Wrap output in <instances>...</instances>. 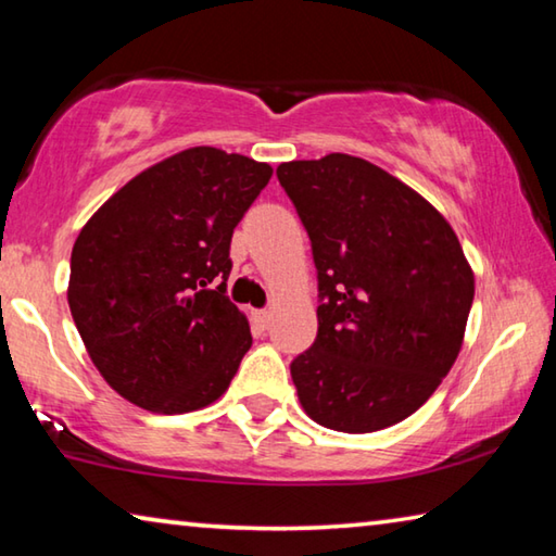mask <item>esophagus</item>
I'll return each instance as SVG.
<instances>
[{"label": "esophagus", "instance_id": "1", "mask_svg": "<svg viewBox=\"0 0 556 556\" xmlns=\"http://www.w3.org/2000/svg\"><path fill=\"white\" fill-rule=\"evenodd\" d=\"M252 321H255V326H260L262 331L269 326V312H265V308H260V312H252Z\"/></svg>", "mask_w": 556, "mask_h": 556}]
</instances>
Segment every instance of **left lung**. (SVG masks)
<instances>
[{
	"label": "left lung",
	"mask_w": 556,
	"mask_h": 556,
	"mask_svg": "<svg viewBox=\"0 0 556 556\" xmlns=\"http://www.w3.org/2000/svg\"><path fill=\"white\" fill-rule=\"evenodd\" d=\"M318 269L314 345L291 380L316 425L368 434L417 412L464 345L476 279L425 195L351 154L277 166Z\"/></svg>",
	"instance_id": "8db88e82"
}]
</instances>
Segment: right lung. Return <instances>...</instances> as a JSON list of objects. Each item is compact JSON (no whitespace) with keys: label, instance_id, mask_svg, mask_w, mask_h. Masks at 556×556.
I'll return each instance as SVG.
<instances>
[{"label":"right lung","instance_id":"right-lung-1","mask_svg":"<svg viewBox=\"0 0 556 556\" xmlns=\"http://www.w3.org/2000/svg\"><path fill=\"white\" fill-rule=\"evenodd\" d=\"M271 166L191 147L144 168L83 225L68 306L90 361L119 397L154 414L213 404L250 351L225 296L230 240Z\"/></svg>","mask_w":556,"mask_h":556}]
</instances>
